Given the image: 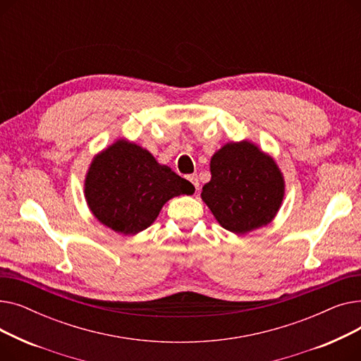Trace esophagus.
Masks as SVG:
<instances>
[{
  "instance_id": "obj_1",
  "label": "esophagus",
  "mask_w": 361,
  "mask_h": 361,
  "mask_svg": "<svg viewBox=\"0 0 361 361\" xmlns=\"http://www.w3.org/2000/svg\"><path fill=\"white\" fill-rule=\"evenodd\" d=\"M187 180L195 185L196 190H199V177H197V174H190V176L187 177Z\"/></svg>"
}]
</instances>
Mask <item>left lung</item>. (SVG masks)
<instances>
[{
  "label": "left lung",
  "mask_w": 361,
  "mask_h": 361,
  "mask_svg": "<svg viewBox=\"0 0 361 361\" xmlns=\"http://www.w3.org/2000/svg\"><path fill=\"white\" fill-rule=\"evenodd\" d=\"M211 173L202 199L225 230L245 234L272 221L283 197V180L259 147L250 142L225 145L212 157Z\"/></svg>",
  "instance_id": "1"
}]
</instances>
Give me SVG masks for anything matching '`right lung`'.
Returning <instances> with one entry per match:
<instances>
[{
	"label": "right lung",
	"instance_id": "1",
	"mask_svg": "<svg viewBox=\"0 0 361 361\" xmlns=\"http://www.w3.org/2000/svg\"><path fill=\"white\" fill-rule=\"evenodd\" d=\"M193 193L190 181L126 140L116 142L93 159L85 184L92 214L126 235L147 228L171 197Z\"/></svg>",
	"mask_w": 361,
	"mask_h": 361
}]
</instances>
